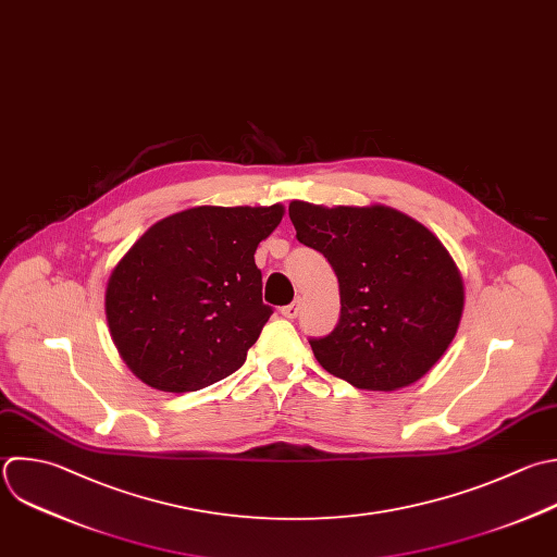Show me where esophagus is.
<instances>
[{"instance_id": "esophagus-1", "label": "esophagus", "mask_w": 557, "mask_h": 557, "mask_svg": "<svg viewBox=\"0 0 557 557\" xmlns=\"http://www.w3.org/2000/svg\"><path fill=\"white\" fill-rule=\"evenodd\" d=\"M298 313H300V300H294L292 305L283 307V315H285V318H289V320H294Z\"/></svg>"}]
</instances>
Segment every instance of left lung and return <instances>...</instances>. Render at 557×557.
Instances as JSON below:
<instances>
[{
    "label": "left lung",
    "mask_w": 557,
    "mask_h": 557,
    "mask_svg": "<svg viewBox=\"0 0 557 557\" xmlns=\"http://www.w3.org/2000/svg\"><path fill=\"white\" fill-rule=\"evenodd\" d=\"M296 239L326 257L339 320L309 337L320 366L359 389L392 392L424 376L453 342L461 276L440 239L389 207L324 209L294 200Z\"/></svg>",
    "instance_id": "obj_1"
}]
</instances>
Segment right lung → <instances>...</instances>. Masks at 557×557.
<instances>
[{
    "label": "right lung",
    "mask_w": 557,
    "mask_h": 557,
    "mask_svg": "<svg viewBox=\"0 0 557 557\" xmlns=\"http://www.w3.org/2000/svg\"><path fill=\"white\" fill-rule=\"evenodd\" d=\"M283 207H196L148 228L109 278L107 318L150 387L196 392L239 370L274 313L255 252Z\"/></svg>",
    "instance_id": "obj_1"
}]
</instances>
